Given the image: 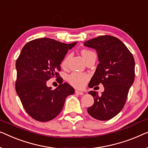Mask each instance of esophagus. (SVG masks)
I'll return each instance as SVG.
<instances>
[{
  "label": "esophagus",
  "mask_w": 148,
  "mask_h": 148,
  "mask_svg": "<svg viewBox=\"0 0 148 148\" xmlns=\"http://www.w3.org/2000/svg\"><path fill=\"white\" fill-rule=\"evenodd\" d=\"M75 93L77 94V95H83V92L79 91V90H75Z\"/></svg>",
  "instance_id": "1"
}]
</instances>
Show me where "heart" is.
I'll use <instances>...</instances> for the list:
<instances>
[{"mask_svg": "<svg viewBox=\"0 0 148 148\" xmlns=\"http://www.w3.org/2000/svg\"><path fill=\"white\" fill-rule=\"evenodd\" d=\"M81 55H82L83 59L85 60L91 55H95V53L90 50L84 49V50L81 51ZM69 57V56H67L63 59L61 62L62 67H65L67 65ZM88 79L89 76L87 75L78 73H73L68 77V81H69L70 84L75 87H77V88H82L83 87H84Z\"/></svg>", "mask_w": 148, "mask_h": 148, "instance_id": "b5f03b06", "label": "heart"}]
</instances>
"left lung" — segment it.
I'll list each match as a JSON object with an SVG mask.
<instances>
[{
	"label": "left lung",
	"instance_id": "left-lung-1",
	"mask_svg": "<svg viewBox=\"0 0 148 148\" xmlns=\"http://www.w3.org/2000/svg\"><path fill=\"white\" fill-rule=\"evenodd\" d=\"M84 45L95 49L98 64L88 86L92 88L101 83V95L91 91L94 103L87 109L93 118L109 120L123 109L127 94L134 81L135 61L131 52L119 38L113 36H99L84 42Z\"/></svg>",
	"mask_w": 148,
	"mask_h": 148
}]
</instances>
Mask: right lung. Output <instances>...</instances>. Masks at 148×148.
Listing matches in <instances>:
<instances>
[{
	"instance_id": "right-lung-1",
	"label": "right lung",
	"mask_w": 148,
	"mask_h": 148,
	"mask_svg": "<svg viewBox=\"0 0 148 148\" xmlns=\"http://www.w3.org/2000/svg\"><path fill=\"white\" fill-rule=\"evenodd\" d=\"M77 42L65 44L49 38L29 41L16 61V91L23 106L32 118L39 121L54 119L61 112L66 97L75 93L67 83L53 90L47 81L55 75L69 49Z\"/></svg>"
}]
</instances>
